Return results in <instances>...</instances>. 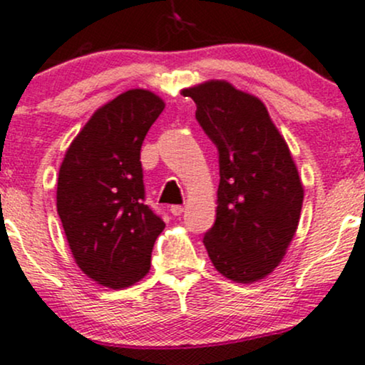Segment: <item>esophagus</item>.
<instances>
[{"label":"esophagus","mask_w":365,"mask_h":365,"mask_svg":"<svg viewBox=\"0 0 365 365\" xmlns=\"http://www.w3.org/2000/svg\"><path fill=\"white\" fill-rule=\"evenodd\" d=\"M182 212H184V208L181 207V205H173V207H170V213H173L174 217H179Z\"/></svg>","instance_id":"esophagus-1"}]
</instances>
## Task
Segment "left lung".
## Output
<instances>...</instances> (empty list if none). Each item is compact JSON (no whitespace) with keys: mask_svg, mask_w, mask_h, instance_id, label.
Returning a JSON list of instances; mask_svg holds the SVG:
<instances>
[{"mask_svg":"<svg viewBox=\"0 0 365 365\" xmlns=\"http://www.w3.org/2000/svg\"><path fill=\"white\" fill-rule=\"evenodd\" d=\"M218 148L217 220L203 244L220 275L252 284L282 263L301 218L304 186L267 106L225 80L182 88Z\"/></svg>","mask_w":365,"mask_h":365,"instance_id":"obj_1","label":"left lung"}]
</instances>
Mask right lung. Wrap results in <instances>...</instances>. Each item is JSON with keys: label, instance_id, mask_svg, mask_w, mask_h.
<instances>
[{"label": "right lung", "instance_id": "1", "mask_svg": "<svg viewBox=\"0 0 365 365\" xmlns=\"http://www.w3.org/2000/svg\"><path fill=\"white\" fill-rule=\"evenodd\" d=\"M165 102L131 88L101 106L68 147L56 207L73 259L88 278L126 289L148 273L160 217L143 203L140 150Z\"/></svg>", "mask_w": 365, "mask_h": 365}]
</instances>
